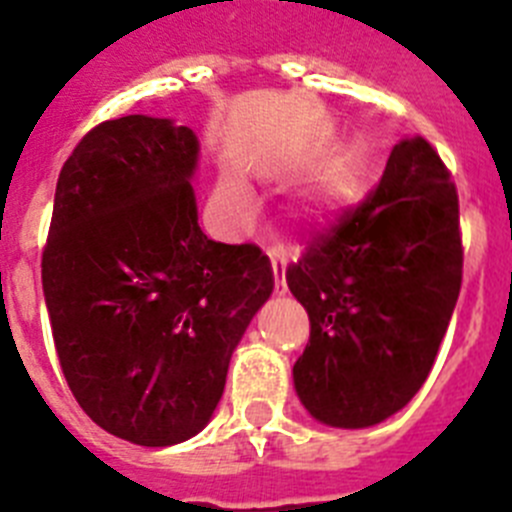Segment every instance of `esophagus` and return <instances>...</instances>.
<instances>
[{
  "instance_id": "esophagus-1",
  "label": "esophagus",
  "mask_w": 512,
  "mask_h": 512,
  "mask_svg": "<svg viewBox=\"0 0 512 512\" xmlns=\"http://www.w3.org/2000/svg\"><path fill=\"white\" fill-rule=\"evenodd\" d=\"M269 261L271 271H274V284H277V292H284L287 284H284V274H287V261H284V253L277 248H269Z\"/></svg>"
}]
</instances>
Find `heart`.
<instances>
[{"mask_svg": "<svg viewBox=\"0 0 512 512\" xmlns=\"http://www.w3.org/2000/svg\"><path fill=\"white\" fill-rule=\"evenodd\" d=\"M343 194H346V184H343L341 176H333V179H330V182L323 187V192L318 194V202L320 205H330V202L341 200ZM217 197H220V202H223L228 210H233L235 215H241V217L251 215V210H253L251 194H248V189L243 187V182H238L235 176H228V179H223V182H220Z\"/></svg>", "mask_w": 512, "mask_h": 512, "instance_id": "obj_1", "label": "heart"}]
</instances>
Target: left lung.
<instances>
[{
  "label": "left lung",
  "instance_id": "left-lung-1",
  "mask_svg": "<svg viewBox=\"0 0 512 512\" xmlns=\"http://www.w3.org/2000/svg\"><path fill=\"white\" fill-rule=\"evenodd\" d=\"M461 269L451 171L423 135H408L377 187L287 266L289 292L310 318L292 374L312 418L366 428L405 408L431 374Z\"/></svg>",
  "mask_w": 512,
  "mask_h": 512
}]
</instances>
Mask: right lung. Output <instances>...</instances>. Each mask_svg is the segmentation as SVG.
Returning a JSON list of instances; mask_svg holds the SVG:
<instances>
[{
	"label": "right lung",
	"mask_w": 512,
	"mask_h": 512,
	"mask_svg": "<svg viewBox=\"0 0 512 512\" xmlns=\"http://www.w3.org/2000/svg\"><path fill=\"white\" fill-rule=\"evenodd\" d=\"M194 164L187 125L99 122L63 164L43 248L63 377L99 428L138 446L205 428L233 348L274 289L259 246L202 233Z\"/></svg>",
	"instance_id": "1"
}]
</instances>
